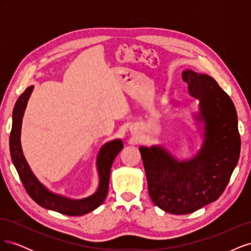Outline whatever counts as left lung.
<instances>
[{
	"label": "left lung",
	"mask_w": 251,
	"mask_h": 251,
	"mask_svg": "<svg viewBox=\"0 0 251 251\" xmlns=\"http://www.w3.org/2000/svg\"><path fill=\"white\" fill-rule=\"evenodd\" d=\"M182 78L200 101L196 119L204 125V138L198 154L179 161L162 147L139 148L151 201L174 215L191 214L216 201L228 184L241 150L230 97L207 74L186 69Z\"/></svg>",
	"instance_id": "1"
}]
</instances>
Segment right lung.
<instances>
[{"instance_id":"right-lung-1","label":"right lung","mask_w":251,"mask_h":251,"mask_svg":"<svg viewBox=\"0 0 251 251\" xmlns=\"http://www.w3.org/2000/svg\"><path fill=\"white\" fill-rule=\"evenodd\" d=\"M33 91V86L28 87L16 102L12 112V127L9 138V148L12 162L16 166L20 179L26 192L40 206L60 212L67 216H82L94 210L104 201L109 189L110 173L114 159L123 150L124 143L120 139L112 140L100 149L97 156V171L100 176V184L97 191L90 197L80 200L67 198L50 192L34 176L26 159L23 154L21 146V128L23 115L30 95Z\"/></svg>"}]
</instances>
